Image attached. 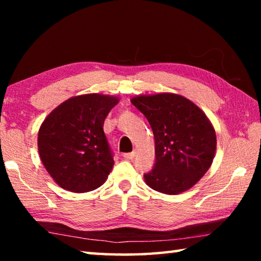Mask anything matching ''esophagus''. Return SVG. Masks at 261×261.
Wrapping results in <instances>:
<instances>
[{"mask_svg":"<svg viewBox=\"0 0 261 261\" xmlns=\"http://www.w3.org/2000/svg\"><path fill=\"white\" fill-rule=\"evenodd\" d=\"M136 156V152H131V153H124L123 154V158L126 159V160H132Z\"/></svg>","mask_w":261,"mask_h":261,"instance_id":"esophagus-1","label":"esophagus"}]
</instances>
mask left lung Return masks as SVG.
<instances>
[{"instance_id":"left-lung-1","label":"left lung","mask_w":261,"mask_h":261,"mask_svg":"<svg viewBox=\"0 0 261 261\" xmlns=\"http://www.w3.org/2000/svg\"><path fill=\"white\" fill-rule=\"evenodd\" d=\"M132 105L147 118L155 141V163L144 174L149 188L177 194L193 187L213 162L216 136L206 115L184 96H137Z\"/></svg>"}]
</instances>
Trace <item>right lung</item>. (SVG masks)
I'll use <instances>...</instances> for the list:
<instances>
[{"label":"right lung","instance_id":"add662e5","mask_svg":"<svg viewBox=\"0 0 261 261\" xmlns=\"http://www.w3.org/2000/svg\"><path fill=\"white\" fill-rule=\"evenodd\" d=\"M117 102V98L101 94L74 96L43 121L38 135L39 154L61 188L88 192L107 179L114 166V153L103 123Z\"/></svg>","mask_w":261,"mask_h":261}]
</instances>
